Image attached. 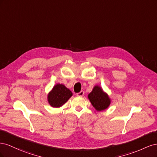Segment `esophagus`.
Listing matches in <instances>:
<instances>
[{
    "label": "esophagus",
    "instance_id": "34e87169",
    "mask_svg": "<svg viewBox=\"0 0 157 157\" xmlns=\"http://www.w3.org/2000/svg\"><path fill=\"white\" fill-rule=\"evenodd\" d=\"M77 96H84V91H83V90H81V91H80V92L77 93Z\"/></svg>",
    "mask_w": 157,
    "mask_h": 157
}]
</instances>
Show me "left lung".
I'll return each instance as SVG.
<instances>
[{
  "label": "left lung",
  "mask_w": 157,
  "mask_h": 157,
  "mask_svg": "<svg viewBox=\"0 0 157 157\" xmlns=\"http://www.w3.org/2000/svg\"><path fill=\"white\" fill-rule=\"evenodd\" d=\"M88 98L92 105L99 111L105 110L111 103L107 95L98 86H95L92 92L88 94Z\"/></svg>",
  "instance_id": "left-lung-1"
}]
</instances>
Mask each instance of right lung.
Wrapping results in <instances>:
<instances>
[{
  "label": "right lung",
  "instance_id": "1",
  "mask_svg": "<svg viewBox=\"0 0 157 157\" xmlns=\"http://www.w3.org/2000/svg\"><path fill=\"white\" fill-rule=\"evenodd\" d=\"M72 95V92L64 85L58 84L49 93L48 100L52 107H59L67 102Z\"/></svg>",
  "mask_w": 157,
  "mask_h": 157
}]
</instances>
